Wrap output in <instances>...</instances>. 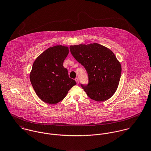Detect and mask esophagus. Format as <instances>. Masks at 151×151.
<instances>
[{
    "label": "esophagus",
    "mask_w": 151,
    "mask_h": 151,
    "mask_svg": "<svg viewBox=\"0 0 151 151\" xmlns=\"http://www.w3.org/2000/svg\"><path fill=\"white\" fill-rule=\"evenodd\" d=\"M75 81L76 82V83H77V84L79 83V79H78V78H75Z\"/></svg>",
    "instance_id": "34e87169"
}]
</instances>
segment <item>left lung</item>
I'll use <instances>...</instances> for the list:
<instances>
[{"mask_svg": "<svg viewBox=\"0 0 151 151\" xmlns=\"http://www.w3.org/2000/svg\"><path fill=\"white\" fill-rule=\"evenodd\" d=\"M69 49L87 72L88 83L81 84L87 96L96 101L110 99L117 90L122 73L114 53L97 43L70 46Z\"/></svg>", "mask_w": 151, "mask_h": 151, "instance_id": "8db88e82", "label": "left lung"}]
</instances>
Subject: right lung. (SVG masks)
I'll return each mask as SVG.
<instances>
[{"label":"right lung","mask_w":151,"mask_h":151,"mask_svg":"<svg viewBox=\"0 0 151 151\" xmlns=\"http://www.w3.org/2000/svg\"><path fill=\"white\" fill-rule=\"evenodd\" d=\"M68 47L57 45L48 48L34 61L30 81L39 98L49 104L63 100L76 82L70 78L63 63Z\"/></svg>","instance_id":"obj_1"}]
</instances>
